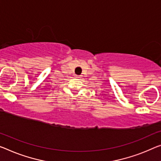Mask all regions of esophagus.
<instances>
[{"label":"esophagus","instance_id":"1","mask_svg":"<svg viewBox=\"0 0 161 161\" xmlns=\"http://www.w3.org/2000/svg\"><path fill=\"white\" fill-rule=\"evenodd\" d=\"M77 78H79V77H78V76H77Z\"/></svg>","mask_w":161,"mask_h":161}]
</instances>
